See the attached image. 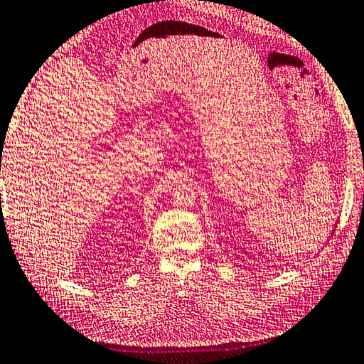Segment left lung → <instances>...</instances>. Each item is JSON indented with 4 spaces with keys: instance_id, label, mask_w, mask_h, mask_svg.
Wrapping results in <instances>:
<instances>
[{
    "instance_id": "left-lung-1",
    "label": "left lung",
    "mask_w": 364,
    "mask_h": 364,
    "mask_svg": "<svg viewBox=\"0 0 364 364\" xmlns=\"http://www.w3.org/2000/svg\"><path fill=\"white\" fill-rule=\"evenodd\" d=\"M335 225H337V223H335ZM333 231H335V229H332V234H333Z\"/></svg>"
}]
</instances>
